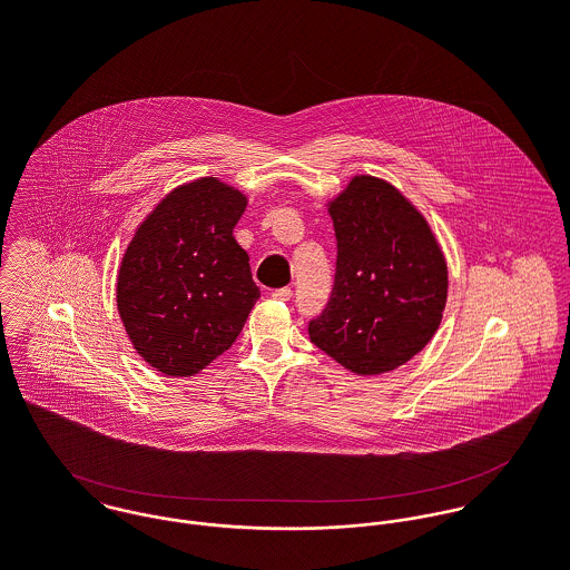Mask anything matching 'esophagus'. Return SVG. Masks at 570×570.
Here are the masks:
<instances>
[{"label": "esophagus", "mask_w": 570, "mask_h": 570, "mask_svg": "<svg viewBox=\"0 0 570 570\" xmlns=\"http://www.w3.org/2000/svg\"><path fill=\"white\" fill-rule=\"evenodd\" d=\"M272 298H276V301H289L292 298V289L289 287H281V289H274L272 292Z\"/></svg>", "instance_id": "34e87169"}]
</instances>
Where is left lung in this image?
<instances>
[{
  "mask_svg": "<svg viewBox=\"0 0 570 570\" xmlns=\"http://www.w3.org/2000/svg\"><path fill=\"white\" fill-rule=\"evenodd\" d=\"M337 258L312 342L357 375L395 371L436 333L448 265L423 215L384 179L357 175L328 204Z\"/></svg>",
  "mask_w": 570,
  "mask_h": 570,
  "instance_id": "1",
  "label": "left lung"
}]
</instances>
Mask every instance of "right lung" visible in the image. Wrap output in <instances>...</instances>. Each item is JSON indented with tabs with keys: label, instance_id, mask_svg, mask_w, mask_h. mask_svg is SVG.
<instances>
[{
	"label": "right lung",
	"instance_id": "right-lung-1",
	"mask_svg": "<svg viewBox=\"0 0 570 570\" xmlns=\"http://www.w3.org/2000/svg\"><path fill=\"white\" fill-rule=\"evenodd\" d=\"M244 193L199 177L140 224L118 272V314L134 348L164 375L188 377L233 346L261 292L233 228Z\"/></svg>",
	"mask_w": 570,
	"mask_h": 570
}]
</instances>
